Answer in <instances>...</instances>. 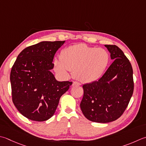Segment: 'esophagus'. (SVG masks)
I'll use <instances>...</instances> for the list:
<instances>
[{"mask_svg": "<svg viewBox=\"0 0 146 146\" xmlns=\"http://www.w3.org/2000/svg\"><path fill=\"white\" fill-rule=\"evenodd\" d=\"M72 85H73V86H77V85H80V83H78V82L75 81V82H73Z\"/></svg>", "mask_w": 146, "mask_h": 146, "instance_id": "34e87169", "label": "esophagus"}]
</instances>
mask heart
Masks as SVG:
<instances>
[{
    "instance_id": "1",
    "label": "heart",
    "mask_w": 146,
    "mask_h": 146,
    "mask_svg": "<svg viewBox=\"0 0 146 146\" xmlns=\"http://www.w3.org/2000/svg\"><path fill=\"white\" fill-rule=\"evenodd\" d=\"M60 58L53 61V68L59 75L67 77L69 71L82 82H92L98 79L109 63L110 55L102 48L90 47L84 44L64 48Z\"/></svg>"
}]
</instances>
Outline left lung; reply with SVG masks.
<instances>
[{"instance_id":"1","label":"left lung","mask_w":146,"mask_h":146,"mask_svg":"<svg viewBox=\"0 0 146 146\" xmlns=\"http://www.w3.org/2000/svg\"><path fill=\"white\" fill-rule=\"evenodd\" d=\"M105 47L114 61L98 81L83 85L80 103L85 118L97 123L119 118L128 106L134 87L132 65L123 52L115 45Z\"/></svg>"}]
</instances>
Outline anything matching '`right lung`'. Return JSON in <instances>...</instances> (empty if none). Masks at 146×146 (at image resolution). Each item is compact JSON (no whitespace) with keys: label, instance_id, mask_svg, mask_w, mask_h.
<instances>
[{"label":"right lung","instance_id":"add662e5","mask_svg":"<svg viewBox=\"0 0 146 146\" xmlns=\"http://www.w3.org/2000/svg\"><path fill=\"white\" fill-rule=\"evenodd\" d=\"M65 41H44L23 50L11 71L13 102L28 119L44 121L52 117L60 98L72 82L57 81L50 70L54 55Z\"/></svg>","mask_w":146,"mask_h":146}]
</instances>
